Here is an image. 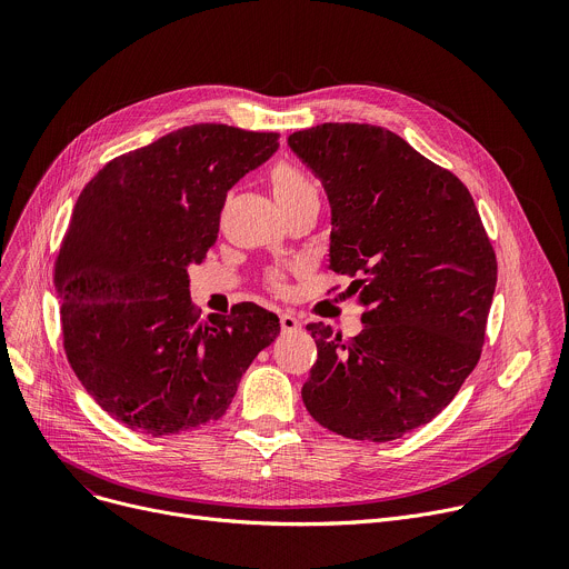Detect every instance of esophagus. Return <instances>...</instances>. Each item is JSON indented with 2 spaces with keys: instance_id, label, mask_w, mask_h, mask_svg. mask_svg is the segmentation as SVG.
<instances>
[{
  "instance_id": "obj_1",
  "label": "esophagus",
  "mask_w": 569,
  "mask_h": 569,
  "mask_svg": "<svg viewBox=\"0 0 569 569\" xmlns=\"http://www.w3.org/2000/svg\"><path fill=\"white\" fill-rule=\"evenodd\" d=\"M280 328H282V332H298L300 330V321L296 317H291V313H282V317H280Z\"/></svg>"
}]
</instances>
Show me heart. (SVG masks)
Wrapping results in <instances>:
<instances>
[{
	"label": "heart",
	"instance_id": "1",
	"mask_svg": "<svg viewBox=\"0 0 569 569\" xmlns=\"http://www.w3.org/2000/svg\"><path fill=\"white\" fill-rule=\"evenodd\" d=\"M271 187H273V194L282 210L291 208L300 201H307V199H319V192H317V187H313V182L291 162H278L271 169ZM271 284L276 289H282V284H284L282 276L273 273Z\"/></svg>",
	"mask_w": 569,
	"mask_h": 569
}]
</instances>
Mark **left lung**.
I'll list each match as a JSON object with an SVG mask.
<instances>
[{"label":"left lung","instance_id":"obj_1","mask_svg":"<svg viewBox=\"0 0 569 569\" xmlns=\"http://www.w3.org/2000/svg\"><path fill=\"white\" fill-rule=\"evenodd\" d=\"M287 142L330 199L328 269L363 305L348 341L307 326L319 359L302 402L335 433L387 443L443 411L475 370L495 250L468 187L382 126L321 123Z\"/></svg>","mask_w":569,"mask_h":569}]
</instances>
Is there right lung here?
Listing matches in <instances>:
<instances>
[{
    "label": "right lung",
    "mask_w": 569,
    "mask_h": 569,
    "mask_svg": "<svg viewBox=\"0 0 569 569\" xmlns=\"http://www.w3.org/2000/svg\"><path fill=\"white\" fill-rule=\"evenodd\" d=\"M278 138L184 126L83 187L53 269L62 346L86 391L129 429L158 438L219 420L276 341L278 317L256 302L199 321L187 267L206 260L228 189Z\"/></svg>",
    "instance_id": "1"
}]
</instances>
